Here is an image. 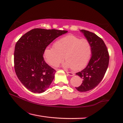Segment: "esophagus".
<instances>
[{"label":"esophagus","instance_id":"esophagus-1","mask_svg":"<svg viewBox=\"0 0 123 123\" xmlns=\"http://www.w3.org/2000/svg\"><path fill=\"white\" fill-rule=\"evenodd\" d=\"M66 73L68 75H70V76H73L74 75V73L73 72H68V71H66Z\"/></svg>","mask_w":123,"mask_h":123}]
</instances>
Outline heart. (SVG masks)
Here are the masks:
<instances>
[{
	"instance_id": "heart-1",
	"label": "heart",
	"mask_w": 123,
	"mask_h": 123,
	"mask_svg": "<svg viewBox=\"0 0 123 123\" xmlns=\"http://www.w3.org/2000/svg\"><path fill=\"white\" fill-rule=\"evenodd\" d=\"M92 49L90 43L86 39L68 35L55 42L53 48H47L44 52L45 60L52 67H57L64 60V66L71 67L74 71L84 68L89 61Z\"/></svg>"
}]
</instances>
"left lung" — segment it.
<instances>
[{
	"instance_id": "obj_1",
	"label": "left lung",
	"mask_w": 123,
	"mask_h": 123,
	"mask_svg": "<svg viewBox=\"0 0 123 123\" xmlns=\"http://www.w3.org/2000/svg\"><path fill=\"white\" fill-rule=\"evenodd\" d=\"M90 43L92 56L86 67L76 73L83 80L80 86L75 87L79 92H87L93 89L103 79L109 64L110 55L104 41L96 34L81 30Z\"/></svg>"
}]
</instances>
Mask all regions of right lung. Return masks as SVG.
I'll list each match as a JSON object with an SVG mask.
<instances>
[{"instance_id": "add662e5", "label": "right lung", "mask_w": 123, "mask_h": 123, "mask_svg": "<svg viewBox=\"0 0 123 123\" xmlns=\"http://www.w3.org/2000/svg\"><path fill=\"white\" fill-rule=\"evenodd\" d=\"M66 30L36 28L28 31L17 42L14 68L18 78L28 90L41 93L49 87L56 71L43 58L45 49Z\"/></svg>"}]
</instances>
